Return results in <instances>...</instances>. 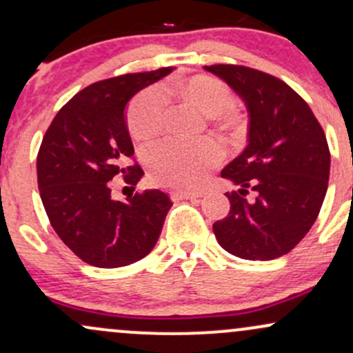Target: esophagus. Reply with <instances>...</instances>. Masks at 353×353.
<instances>
[{
  "label": "esophagus",
  "mask_w": 353,
  "mask_h": 353,
  "mask_svg": "<svg viewBox=\"0 0 353 353\" xmlns=\"http://www.w3.org/2000/svg\"><path fill=\"white\" fill-rule=\"evenodd\" d=\"M201 192H189V190H171V197L174 201L179 199H197L201 197Z\"/></svg>",
  "instance_id": "obj_1"
}]
</instances>
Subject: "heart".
Segmentation results:
<instances>
[{"mask_svg": "<svg viewBox=\"0 0 353 353\" xmlns=\"http://www.w3.org/2000/svg\"><path fill=\"white\" fill-rule=\"evenodd\" d=\"M176 89L177 92L202 112L209 114L221 131L230 136L244 134L247 116L232 103V92L228 84L208 74H197L177 83H164L163 88H148L141 91L129 104L125 124L137 141L154 139L163 132L165 124V99L163 92ZM222 157V149L214 139L197 143L168 139L151 145L145 151L151 179L157 184L176 188H197L208 177V172Z\"/></svg>", "mask_w": 353, "mask_h": 353, "instance_id": "b5f03b06", "label": "heart"}]
</instances>
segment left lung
Listing matches in <instances>:
<instances>
[{"label": "left lung", "mask_w": 353, "mask_h": 353, "mask_svg": "<svg viewBox=\"0 0 353 353\" xmlns=\"http://www.w3.org/2000/svg\"><path fill=\"white\" fill-rule=\"evenodd\" d=\"M205 70L229 84L249 109V144L221 176L241 185L228 192L230 210L214 222L217 242L249 261L289 254L317 219L330 174L325 132L309 104L269 72L239 64ZM256 192L247 201L248 189Z\"/></svg>", "instance_id": "left-lung-1"}]
</instances>
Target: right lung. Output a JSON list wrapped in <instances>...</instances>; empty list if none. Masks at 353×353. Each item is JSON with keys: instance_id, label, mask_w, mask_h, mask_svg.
I'll use <instances>...</instances> for the list:
<instances>
[{"instance_id": "1", "label": "right lung", "mask_w": 353, "mask_h": 353, "mask_svg": "<svg viewBox=\"0 0 353 353\" xmlns=\"http://www.w3.org/2000/svg\"><path fill=\"white\" fill-rule=\"evenodd\" d=\"M172 68L89 84L59 109L39 145L36 171L52 229L83 262L101 269L134 264L152 250L172 202L163 190L114 201L111 181L134 189L143 169L124 119L128 101Z\"/></svg>"}]
</instances>
